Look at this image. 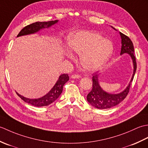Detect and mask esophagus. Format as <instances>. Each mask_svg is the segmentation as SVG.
<instances>
[{
    "instance_id": "1",
    "label": "esophagus",
    "mask_w": 148,
    "mask_h": 148,
    "mask_svg": "<svg viewBox=\"0 0 148 148\" xmlns=\"http://www.w3.org/2000/svg\"><path fill=\"white\" fill-rule=\"evenodd\" d=\"M71 77L72 79H79V78L81 77V76L79 75H77V74H73L71 76Z\"/></svg>"
}]
</instances>
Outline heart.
<instances>
[{
  "mask_svg": "<svg viewBox=\"0 0 148 148\" xmlns=\"http://www.w3.org/2000/svg\"><path fill=\"white\" fill-rule=\"evenodd\" d=\"M68 49L64 52L67 57L74 58L71 53L79 55L81 66L89 72H95L103 67L111 58L114 47L111 40L91 31H78L67 37Z\"/></svg>",
  "mask_w": 148,
  "mask_h": 148,
  "instance_id": "heart-1",
  "label": "heart"
}]
</instances>
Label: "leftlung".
I'll use <instances>...</instances> for the list:
<instances>
[{"label":"left lung","mask_w":148,"mask_h":148,"mask_svg":"<svg viewBox=\"0 0 148 148\" xmlns=\"http://www.w3.org/2000/svg\"><path fill=\"white\" fill-rule=\"evenodd\" d=\"M113 29L116 30L114 27H111ZM121 39V48L120 55L124 53H127L132 60L134 71L133 74L132 76L130 83L124 90L119 93H111L106 92L100 86L99 83V74L94 73L93 74L92 81H93V88L91 92L88 94L86 97L87 101L89 102L90 105L93 107L99 109H106L111 108L112 107L116 106L123 100L125 97L128 95L130 87V84L132 81L135 73H136L137 64L136 61V57L134 56V48L133 43L130 38L125 34L119 32Z\"/></svg>","instance_id":"8db88e82"}]
</instances>
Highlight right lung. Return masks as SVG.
Listing matches in <instances>:
<instances>
[{
	"label": "right lung",
	"mask_w": 148,
	"mask_h": 148,
	"mask_svg": "<svg viewBox=\"0 0 148 148\" xmlns=\"http://www.w3.org/2000/svg\"><path fill=\"white\" fill-rule=\"evenodd\" d=\"M58 21V20L49 21L47 22L37 21L36 22V23L29 25L24 27L20 31V33L17 36V37L36 34L39 32L40 30H42L44 29H48V28L54 25L55 24L57 23ZM69 79V77L67 74H61L59 76L58 79L56 81L55 85L51 89V90L48 93L46 94L45 95L38 99L26 98V97L21 95L20 94H19L17 92L16 93L22 100H24L25 102L29 103L30 105H32L36 107L46 106L51 104V103L55 102L58 98L63 91V86H64L66 82H67Z\"/></svg>",
	"instance_id": "right-lung-1"
}]
</instances>
